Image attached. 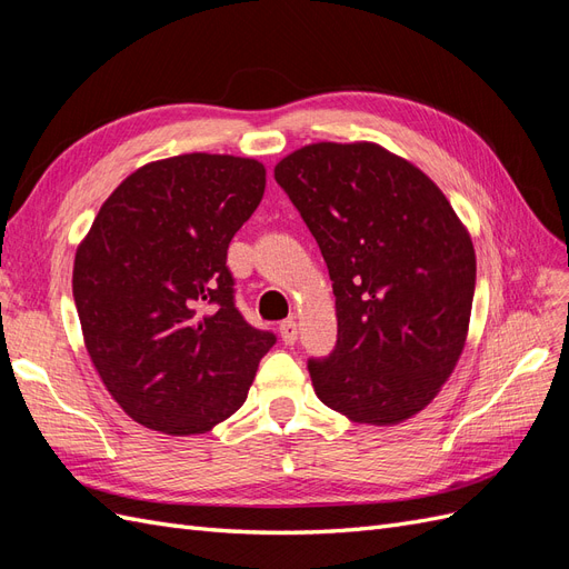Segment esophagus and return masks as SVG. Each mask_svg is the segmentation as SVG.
Listing matches in <instances>:
<instances>
[{
    "mask_svg": "<svg viewBox=\"0 0 569 569\" xmlns=\"http://www.w3.org/2000/svg\"><path fill=\"white\" fill-rule=\"evenodd\" d=\"M280 337L284 343H295L299 337V325L295 318H287L280 322Z\"/></svg>",
    "mask_w": 569,
    "mask_h": 569,
    "instance_id": "34e87169",
    "label": "esophagus"
}]
</instances>
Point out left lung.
<instances>
[{"label":"left lung","mask_w":569,"mask_h":569,"mask_svg":"<svg viewBox=\"0 0 569 569\" xmlns=\"http://www.w3.org/2000/svg\"><path fill=\"white\" fill-rule=\"evenodd\" d=\"M330 270L337 347L308 360L318 399L399 425L432 403L468 339L477 258L418 166L375 142H316L274 166Z\"/></svg>","instance_id":"8db88e82"}]
</instances>
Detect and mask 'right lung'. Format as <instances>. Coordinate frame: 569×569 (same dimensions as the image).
Segmentation results:
<instances>
[{
	"label": "right lung",
	"mask_w": 569,
	"mask_h": 569,
	"mask_svg": "<svg viewBox=\"0 0 569 569\" xmlns=\"http://www.w3.org/2000/svg\"><path fill=\"white\" fill-rule=\"evenodd\" d=\"M263 192L256 159L194 151L151 161L113 189L78 244L84 349L134 422L203 435L247 401L274 335L237 311L226 261Z\"/></svg>",
	"instance_id": "1"
}]
</instances>
